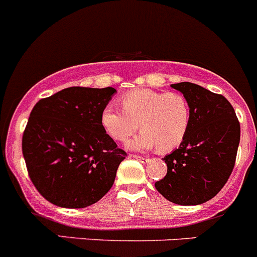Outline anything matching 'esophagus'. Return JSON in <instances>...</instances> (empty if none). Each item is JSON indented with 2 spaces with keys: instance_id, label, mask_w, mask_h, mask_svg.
I'll return each instance as SVG.
<instances>
[{
  "instance_id": "34e87169",
  "label": "esophagus",
  "mask_w": 257,
  "mask_h": 257,
  "mask_svg": "<svg viewBox=\"0 0 257 257\" xmlns=\"http://www.w3.org/2000/svg\"><path fill=\"white\" fill-rule=\"evenodd\" d=\"M132 157L136 158V160H138V161H141V162H148V161H150V158L142 157V156H138V155H133Z\"/></svg>"
}]
</instances>
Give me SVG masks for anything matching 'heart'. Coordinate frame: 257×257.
Here are the masks:
<instances>
[{"mask_svg": "<svg viewBox=\"0 0 257 257\" xmlns=\"http://www.w3.org/2000/svg\"><path fill=\"white\" fill-rule=\"evenodd\" d=\"M123 109L109 104L101 111V124L112 140L124 142L141 128L129 148L160 152L179 147L190 125V105L179 92H161L151 88H136L120 97Z\"/></svg>", "mask_w": 257, "mask_h": 257, "instance_id": "1", "label": "heart"}]
</instances>
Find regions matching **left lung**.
I'll return each mask as SVG.
<instances>
[{"label":"left lung","instance_id":"obj_1","mask_svg":"<svg viewBox=\"0 0 257 257\" xmlns=\"http://www.w3.org/2000/svg\"><path fill=\"white\" fill-rule=\"evenodd\" d=\"M190 105V125L177 150L165 156L167 174L158 193L180 205H196L217 195L236 164L241 128L231 102L191 82L171 85Z\"/></svg>","mask_w":257,"mask_h":257}]
</instances>
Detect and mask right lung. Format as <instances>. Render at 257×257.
Here are the masks:
<instances>
[{
    "label": "right lung",
    "instance_id": "1",
    "mask_svg": "<svg viewBox=\"0 0 257 257\" xmlns=\"http://www.w3.org/2000/svg\"><path fill=\"white\" fill-rule=\"evenodd\" d=\"M115 88H64L40 99L23 134L31 183L43 198L63 208L99 201L114 184L126 157L101 124Z\"/></svg>",
    "mask_w": 257,
    "mask_h": 257
}]
</instances>
